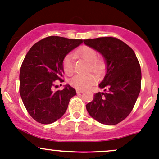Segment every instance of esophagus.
<instances>
[{
    "mask_svg": "<svg viewBox=\"0 0 159 159\" xmlns=\"http://www.w3.org/2000/svg\"><path fill=\"white\" fill-rule=\"evenodd\" d=\"M76 93H83V90H76Z\"/></svg>",
    "mask_w": 159,
    "mask_h": 159,
    "instance_id": "obj_1",
    "label": "esophagus"
}]
</instances>
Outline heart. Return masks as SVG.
I'll return each mask as SVG.
<instances>
[{"label": "heart", "instance_id": "obj_1", "mask_svg": "<svg viewBox=\"0 0 159 159\" xmlns=\"http://www.w3.org/2000/svg\"><path fill=\"white\" fill-rule=\"evenodd\" d=\"M76 53L89 62L90 71H92L97 75H100L103 72L105 69V63L103 60L97 58V52L95 49L88 46H83L77 50ZM62 69L67 75H71L74 73V56L72 53L67 54L64 57L62 60ZM96 81L97 79L93 75H77L71 78L69 83L71 86L78 90H86L95 84Z\"/></svg>", "mask_w": 159, "mask_h": 159}]
</instances>
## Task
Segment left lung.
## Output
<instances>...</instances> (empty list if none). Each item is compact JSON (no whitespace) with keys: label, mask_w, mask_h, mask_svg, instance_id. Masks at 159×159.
Returning a JSON list of instances; mask_svg holds the SVG:
<instances>
[{"label":"left lung","mask_w":159,"mask_h":159,"mask_svg":"<svg viewBox=\"0 0 159 159\" xmlns=\"http://www.w3.org/2000/svg\"><path fill=\"white\" fill-rule=\"evenodd\" d=\"M104 57L106 75L99 84L103 93L94 94L86 105L90 116L101 124L117 125L128 116L141 89V69L136 54L128 44L114 37L84 40Z\"/></svg>","instance_id":"8db88e82"}]
</instances>
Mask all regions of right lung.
Masks as SVG:
<instances>
[{
	"mask_svg": "<svg viewBox=\"0 0 159 159\" xmlns=\"http://www.w3.org/2000/svg\"><path fill=\"white\" fill-rule=\"evenodd\" d=\"M81 39L50 36L35 43L25 57L20 73V93L29 114L36 121L48 125L64 115L75 89L66 85L55 90L56 81L62 82V60Z\"/></svg>",
	"mask_w": 159,
	"mask_h": 159,
	"instance_id": "add662e5",
	"label": "right lung"
}]
</instances>
